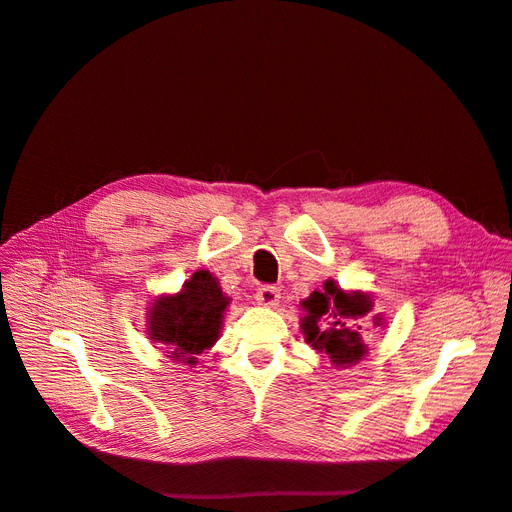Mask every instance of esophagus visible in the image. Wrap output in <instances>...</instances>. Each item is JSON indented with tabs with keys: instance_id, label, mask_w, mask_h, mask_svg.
<instances>
[{
	"instance_id": "obj_1",
	"label": "esophagus",
	"mask_w": 512,
	"mask_h": 512,
	"mask_svg": "<svg viewBox=\"0 0 512 512\" xmlns=\"http://www.w3.org/2000/svg\"><path fill=\"white\" fill-rule=\"evenodd\" d=\"M280 299H282V292L277 290L275 286H262L256 292V301L262 307H277V305H280Z\"/></svg>"
}]
</instances>
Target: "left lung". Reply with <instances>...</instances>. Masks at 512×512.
Returning <instances> with one entry per match:
<instances>
[{
	"label": "left lung",
	"instance_id": "8db88e82",
	"mask_svg": "<svg viewBox=\"0 0 512 512\" xmlns=\"http://www.w3.org/2000/svg\"><path fill=\"white\" fill-rule=\"evenodd\" d=\"M301 333L307 344L331 359L335 367H352L367 354L361 337V320L371 314L374 299L363 290H344L335 280H327L322 290H314L301 301ZM374 327L384 329L382 314L371 316Z\"/></svg>",
	"mask_w": 512,
	"mask_h": 512
}]
</instances>
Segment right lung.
<instances>
[{
	"label": "right lung",
	"mask_w": 512,
	"mask_h": 512,
	"mask_svg": "<svg viewBox=\"0 0 512 512\" xmlns=\"http://www.w3.org/2000/svg\"><path fill=\"white\" fill-rule=\"evenodd\" d=\"M228 305L218 277L200 269L177 292L149 303L147 339L164 346L170 361L196 367L198 356L220 339Z\"/></svg>",
	"instance_id": "1"
}]
</instances>
